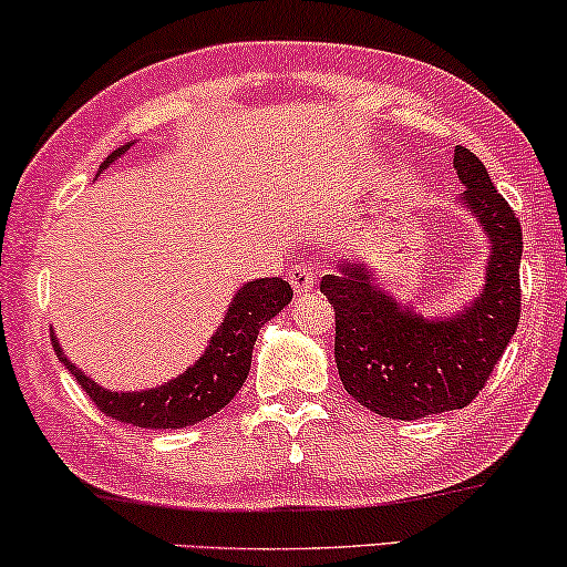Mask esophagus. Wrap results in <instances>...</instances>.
Listing matches in <instances>:
<instances>
[{"label":"esophagus","instance_id":"esophagus-1","mask_svg":"<svg viewBox=\"0 0 567 567\" xmlns=\"http://www.w3.org/2000/svg\"><path fill=\"white\" fill-rule=\"evenodd\" d=\"M289 281H291L293 293H307V291L315 289V284H318V276H315L312 268L297 266V268L289 270Z\"/></svg>","mask_w":567,"mask_h":567}]
</instances>
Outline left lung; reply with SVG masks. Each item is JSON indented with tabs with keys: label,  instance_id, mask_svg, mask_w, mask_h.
<instances>
[{
	"label": "left lung",
	"instance_id": "obj_1",
	"mask_svg": "<svg viewBox=\"0 0 567 567\" xmlns=\"http://www.w3.org/2000/svg\"><path fill=\"white\" fill-rule=\"evenodd\" d=\"M461 208L487 234L482 291L461 310L424 318L374 284L364 260H338L320 281L336 312V367L351 399L374 414L422 419L468 406L495 370L520 318L524 234L487 168L468 148H455Z\"/></svg>",
	"mask_w": 567,
	"mask_h": 567
}]
</instances>
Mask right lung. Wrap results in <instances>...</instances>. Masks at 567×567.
Returning a JSON list of instances; mask_svg holds the SVG:
<instances>
[{
	"instance_id": "obj_1",
	"label": "right lung",
	"mask_w": 567,
	"mask_h": 567,
	"mask_svg": "<svg viewBox=\"0 0 567 567\" xmlns=\"http://www.w3.org/2000/svg\"><path fill=\"white\" fill-rule=\"evenodd\" d=\"M132 145L135 143H124L122 148H116L101 164L99 172L122 158ZM291 297V286L281 278H255V281L239 286V291L229 301L224 322L210 336L200 359L182 374H176L174 380L148 388V391H106L104 385H99L70 362L54 333H51V343H54L59 362L68 367V372L106 416L132 424V427L182 430L213 416L239 393L249 374V364H252L257 333L289 305Z\"/></svg>"
}]
</instances>
